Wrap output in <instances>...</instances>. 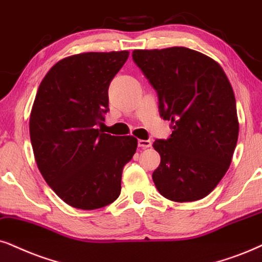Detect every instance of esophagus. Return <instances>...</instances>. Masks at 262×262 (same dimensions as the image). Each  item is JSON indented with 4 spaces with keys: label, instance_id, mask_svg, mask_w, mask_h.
Here are the masks:
<instances>
[{
    "label": "esophagus",
    "instance_id": "1",
    "mask_svg": "<svg viewBox=\"0 0 262 262\" xmlns=\"http://www.w3.org/2000/svg\"><path fill=\"white\" fill-rule=\"evenodd\" d=\"M138 145L139 147L141 148H147V147H151L152 142L150 140H138Z\"/></svg>",
    "mask_w": 262,
    "mask_h": 262
}]
</instances>
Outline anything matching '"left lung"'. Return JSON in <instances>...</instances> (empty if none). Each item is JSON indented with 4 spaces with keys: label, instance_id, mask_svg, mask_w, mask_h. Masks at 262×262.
Listing matches in <instances>:
<instances>
[{
    "label": "left lung",
    "instance_id": "8db88e82",
    "mask_svg": "<svg viewBox=\"0 0 262 262\" xmlns=\"http://www.w3.org/2000/svg\"><path fill=\"white\" fill-rule=\"evenodd\" d=\"M133 60L156 89L160 114L173 133L156 140L161 164L152 174L162 196L204 198L230 167L239 123L234 93L219 62L185 47L137 49Z\"/></svg>",
    "mask_w": 262,
    "mask_h": 262
}]
</instances>
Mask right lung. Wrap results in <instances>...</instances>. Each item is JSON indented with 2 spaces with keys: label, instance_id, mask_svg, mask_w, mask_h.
Here are the masks:
<instances>
[{
  "label": "right lung",
  "instance_id": "right-lung-1",
  "mask_svg": "<svg viewBox=\"0 0 262 262\" xmlns=\"http://www.w3.org/2000/svg\"><path fill=\"white\" fill-rule=\"evenodd\" d=\"M128 51L88 52L61 59L39 84L30 139L35 160L53 191L77 209L93 210L117 200L123 167L138 140L102 133L108 85Z\"/></svg>",
  "mask_w": 262,
  "mask_h": 262
}]
</instances>
